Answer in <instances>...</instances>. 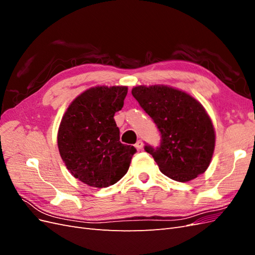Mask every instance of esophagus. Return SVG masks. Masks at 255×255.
Segmentation results:
<instances>
[{
	"label": "esophagus",
	"instance_id": "obj_1",
	"mask_svg": "<svg viewBox=\"0 0 255 255\" xmlns=\"http://www.w3.org/2000/svg\"><path fill=\"white\" fill-rule=\"evenodd\" d=\"M135 146H136V149L137 150H141L142 148H143V142H142V140H137V142L135 143Z\"/></svg>",
	"mask_w": 255,
	"mask_h": 255
}]
</instances>
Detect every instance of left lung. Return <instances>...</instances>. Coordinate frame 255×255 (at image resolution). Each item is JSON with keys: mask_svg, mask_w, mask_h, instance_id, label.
I'll return each instance as SVG.
<instances>
[{"mask_svg": "<svg viewBox=\"0 0 255 255\" xmlns=\"http://www.w3.org/2000/svg\"><path fill=\"white\" fill-rule=\"evenodd\" d=\"M132 95L160 132L159 146L144 145L159 170L177 182L204 173L213 157L215 129L201 103L164 85L137 86Z\"/></svg>", "mask_w": 255, "mask_h": 255, "instance_id": "obj_1", "label": "left lung"}]
</instances>
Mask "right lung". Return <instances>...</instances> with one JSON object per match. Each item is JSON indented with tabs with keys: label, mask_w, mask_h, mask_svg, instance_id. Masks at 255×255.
Here are the masks:
<instances>
[{
	"label": "right lung",
	"mask_w": 255,
	"mask_h": 255,
	"mask_svg": "<svg viewBox=\"0 0 255 255\" xmlns=\"http://www.w3.org/2000/svg\"><path fill=\"white\" fill-rule=\"evenodd\" d=\"M126 86L87 89L69 105L59 125L57 144L71 174L92 187L117 183L128 170L134 146L120 142L114 116L123 107Z\"/></svg>",
	"instance_id": "right-lung-1"
}]
</instances>
